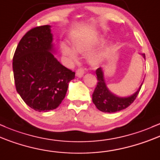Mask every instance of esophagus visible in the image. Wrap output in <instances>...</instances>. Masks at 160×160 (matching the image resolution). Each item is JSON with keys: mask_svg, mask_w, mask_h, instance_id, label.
I'll list each match as a JSON object with an SVG mask.
<instances>
[{"mask_svg": "<svg viewBox=\"0 0 160 160\" xmlns=\"http://www.w3.org/2000/svg\"><path fill=\"white\" fill-rule=\"evenodd\" d=\"M85 68H83V67L78 68L76 71V75L78 77H82V76H83V75L85 74Z\"/></svg>", "mask_w": 160, "mask_h": 160, "instance_id": "34e87169", "label": "esophagus"}]
</instances>
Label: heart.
Masks as SVG:
<instances>
[{
    "label": "heart",
    "instance_id": "obj_1",
    "mask_svg": "<svg viewBox=\"0 0 160 160\" xmlns=\"http://www.w3.org/2000/svg\"><path fill=\"white\" fill-rule=\"evenodd\" d=\"M103 39L102 38H98L94 39L93 41H82L79 42H77L75 44V48L76 51L79 52L81 53H87L93 50L95 47H97L98 44H101L103 42ZM61 51H62V54L63 56L66 57L69 62H76L78 61V55L75 53V51L71 48H69L67 44H62L61 45ZM104 56V52L101 51L98 53L92 55L90 57V62L93 65H98L102 60H103Z\"/></svg>",
    "mask_w": 160,
    "mask_h": 160
}]
</instances>
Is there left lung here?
Wrapping results in <instances>:
<instances>
[{
	"instance_id": "left-lung-1",
	"label": "left lung",
	"mask_w": 160,
	"mask_h": 160,
	"mask_svg": "<svg viewBox=\"0 0 160 160\" xmlns=\"http://www.w3.org/2000/svg\"><path fill=\"white\" fill-rule=\"evenodd\" d=\"M143 55L145 57V54ZM96 74L98 82L92 94V101L97 108L102 112H115L127 108L134 101L141 88V85L137 92L128 98H119L109 92L107 89L101 68L97 69Z\"/></svg>"
}]
</instances>
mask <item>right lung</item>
Segmentation results:
<instances>
[{
    "label": "right lung",
    "instance_id": "1",
    "mask_svg": "<svg viewBox=\"0 0 160 160\" xmlns=\"http://www.w3.org/2000/svg\"><path fill=\"white\" fill-rule=\"evenodd\" d=\"M48 25L28 31L12 58L16 89L28 107L38 112L57 108L65 98L75 72L51 53L53 36Z\"/></svg>",
    "mask_w": 160,
    "mask_h": 160
}]
</instances>
